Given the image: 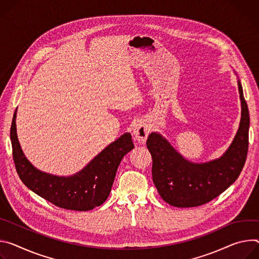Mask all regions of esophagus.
Returning <instances> with one entry per match:
<instances>
[{
	"label": "esophagus",
	"instance_id": "obj_1",
	"mask_svg": "<svg viewBox=\"0 0 259 259\" xmlns=\"http://www.w3.org/2000/svg\"><path fill=\"white\" fill-rule=\"evenodd\" d=\"M133 134L139 143H145V141L149 135V130L144 122H139L134 127Z\"/></svg>",
	"mask_w": 259,
	"mask_h": 259
}]
</instances>
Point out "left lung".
Returning <instances> with one entry per match:
<instances>
[{
  "mask_svg": "<svg viewBox=\"0 0 259 259\" xmlns=\"http://www.w3.org/2000/svg\"><path fill=\"white\" fill-rule=\"evenodd\" d=\"M238 85L242 104L241 122L232 145L220 158L205 163L190 162L159 134L149 135L146 145L152 156V180L168 205L189 208L207 204L240 176L248 153L250 117L240 81Z\"/></svg>",
  "mask_w": 259,
  "mask_h": 259,
  "instance_id": "1",
  "label": "left lung"
}]
</instances>
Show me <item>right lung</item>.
<instances>
[{"mask_svg": "<svg viewBox=\"0 0 259 259\" xmlns=\"http://www.w3.org/2000/svg\"><path fill=\"white\" fill-rule=\"evenodd\" d=\"M16 111L10 128L12 154L17 174L23 184L56 207L73 211H90L103 205L111 191L123 156L134 148L130 133L111 143L79 173L59 177L34 167L19 145L16 135Z\"/></svg>", "mask_w": 259, "mask_h": 259, "instance_id": "1", "label": "right lung"}]
</instances>
